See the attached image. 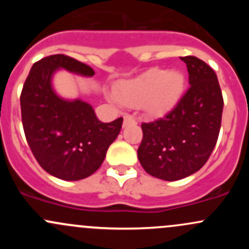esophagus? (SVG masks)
Here are the masks:
<instances>
[{"label":"esophagus","instance_id":"obj_1","mask_svg":"<svg viewBox=\"0 0 249 249\" xmlns=\"http://www.w3.org/2000/svg\"><path fill=\"white\" fill-rule=\"evenodd\" d=\"M135 123H136V120H135V118L131 117V115H125L124 117V126L135 124Z\"/></svg>","mask_w":249,"mask_h":249}]
</instances>
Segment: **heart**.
Masks as SVG:
<instances>
[{
    "label": "heart",
    "instance_id": "b5f03b06",
    "mask_svg": "<svg viewBox=\"0 0 249 249\" xmlns=\"http://www.w3.org/2000/svg\"><path fill=\"white\" fill-rule=\"evenodd\" d=\"M185 87V77L178 70L165 71L150 69L140 76L120 82L115 87L114 95H109L113 102H120L129 107H141L153 115L164 114L177 105Z\"/></svg>",
    "mask_w": 249,
    "mask_h": 249
}]
</instances>
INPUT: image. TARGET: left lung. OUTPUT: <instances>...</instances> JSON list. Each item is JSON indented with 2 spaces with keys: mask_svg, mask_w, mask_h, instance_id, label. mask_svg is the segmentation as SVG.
Returning <instances> with one entry per match:
<instances>
[{
  "mask_svg": "<svg viewBox=\"0 0 249 249\" xmlns=\"http://www.w3.org/2000/svg\"><path fill=\"white\" fill-rule=\"evenodd\" d=\"M187 64L189 89L171 112L143 123L137 157L145 172L164 180H178L206 164L219 135L223 96L217 74L195 56Z\"/></svg>",
  "mask_w": 249,
  "mask_h": 249,
  "instance_id": "left-lung-1",
  "label": "left lung"
}]
</instances>
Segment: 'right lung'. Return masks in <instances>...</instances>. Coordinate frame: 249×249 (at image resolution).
Wrapping results in <instances>:
<instances>
[{
    "label": "right lung",
    "instance_id": "obj_1",
    "mask_svg": "<svg viewBox=\"0 0 249 249\" xmlns=\"http://www.w3.org/2000/svg\"><path fill=\"white\" fill-rule=\"evenodd\" d=\"M59 70L83 77L95 74L90 66L62 54L34 64L20 96L22 126L42 169L60 179L79 180L101 166L123 118L102 123L88 102L59 96L53 88Z\"/></svg>",
    "mask_w": 249,
    "mask_h": 249
}]
</instances>
